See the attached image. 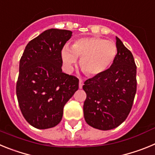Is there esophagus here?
<instances>
[{
    "label": "esophagus",
    "instance_id": "obj_1",
    "mask_svg": "<svg viewBox=\"0 0 155 155\" xmlns=\"http://www.w3.org/2000/svg\"><path fill=\"white\" fill-rule=\"evenodd\" d=\"M84 83H83V81L80 80L79 81V88H82V86H83Z\"/></svg>",
    "mask_w": 155,
    "mask_h": 155
}]
</instances>
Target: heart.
Listing matches in <instances>:
<instances>
[{"mask_svg":"<svg viewBox=\"0 0 155 155\" xmlns=\"http://www.w3.org/2000/svg\"><path fill=\"white\" fill-rule=\"evenodd\" d=\"M116 54V43L100 37L79 38L71 47L65 46L61 50V58L66 68L72 69L80 58L81 68L90 77L105 73L115 61Z\"/></svg>","mask_w":155,"mask_h":155,"instance_id":"obj_1","label":"heart"}]
</instances>
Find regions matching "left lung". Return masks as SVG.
Masks as SVG:
<instances>
[{
	"label": "left lung",
	"instance_id": "8db88e82",
	"mask_svg": "<svg viewBox=\"0 0 155 155\" xmlns=\"http://www.w3.org/2000/svg\"><path fill=\"white\" fill-rule=\"evenodd\" d=\"M117 54L105 73L84 81L87 94L84 117L91 127L109 130L119 127L128 116L137 91V67L133 54L118 37Z\"/></svg>",
	"mask_w": 155,
	"mask_h": 155
}]
</instances>
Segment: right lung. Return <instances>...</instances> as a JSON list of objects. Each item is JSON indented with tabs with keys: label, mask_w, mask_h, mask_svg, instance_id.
Segmentation results:
<instances>
[{
	"label": "right lung",
	"mask_w": 155,
	"mask_h": 155,
	"mask_svg": "<svg viewBox=\"0 0 155 155\" xmlns=\"http://www.w3.org/2000/svg\"><path fill=\"white\" fill-rule=\"evenodd\" d=\"M71 35L69 30H46L28 42L21 57L18 102L24 118L35 128L57 126L65 104L78 89V79L61 69V50Z\"/></svg>",
	"instance_id": "1"
}]
</instances>
